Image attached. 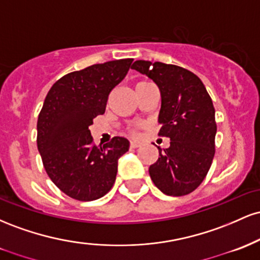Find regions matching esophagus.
<instances>
[{"label": "esophagus", "mask_w": 260, "mask_h": 260, "mask_svg": "<svg viewBox=\"0 0 260 260\" xmlns=\"http://www.w3.org/2000/svg\"><path fill=\"white\" fill-rule=\"evenodd\" d=\"M129 147L132 148V149H136V148H139L140 144H139V143H137V142H131Z\"/></svg>", "instance_id": "obj_1"}]
</instances>
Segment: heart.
Instances as JSON below:
<instances>
[{"mask_svg":"<svg viewBox=\"0 0 260 260\" xmlns=\"http://www.w3.org/2000/svg\"><path fill=\"white\" fill-rule=\"evenodd\" d=\"M143 83V82H142ZM132 133L134 134V133H136V128H133V129H132Z\"/></svg>","mask_w":260,"mask_h":260,"instance_id":"heart-1","label":"heart"}]
</instances>
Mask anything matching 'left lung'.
<instances>
[{"label":"left lung","mask_w":260,"mask_h":260,"mask_svg":"<svg viewBox=\"0 0 260 260\" xmlns=\"http://www.w3.org/2000/svg\"><path fill=\"white\" fill-rule=\"evenodd\" d=\"M138 71L159 86V134L170 138L168 149L149 168L154 184L164 194H189L207 176L215 154V110L204 84L180 66L136 61Z\"/></svg>","instance_id":"1"}]
</instances>
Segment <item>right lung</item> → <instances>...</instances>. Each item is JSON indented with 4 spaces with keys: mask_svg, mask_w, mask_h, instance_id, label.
Returning <instances> with one entry per match:
<instances>
[{
    "mask_svg": "<svg viewBox=\"0 0 260 260\" xmlns=\"http://www.w3.org/2000/svg\"><path fill=\"white\" fill-rule=\"evenodd\" d=\"M132 58L92 64L51 86L38 118V149L53 183L71 198L90 202L111 189L118 159L129 149L123 137L92 145L89 127L105 112L110 91L123 80Z\"/></svg>",
    "mask_w": 260,
    "mask_h": 260,
    "instance_id": "add662e5",
    "label": "right lung"
}]
</instances>
